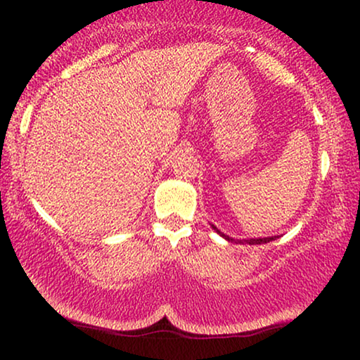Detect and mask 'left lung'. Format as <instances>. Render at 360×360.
I'll return each mask as SVG.
<instances>
[{
    "mask_svg": "<svg viewBox=\"0 0 360 360\" xmlns=\"http://www.w3.org/2000/svg\"><path fill=\"white\" fill-rule=\"evenodd\" d=\"M213 228H214V226H213ZM216 229V228H214ZM216 231H218V229H216ZM218 233H219V231H218ZM221 234V233H219ZM221 236H224V234H221ZM224 238H226V236H224ZM226 239H228V240H233V239H229V238H226ZM275 238H264V239H248V240H244V243H248V244H265V243H270V240H274ZM239 243H243V240H239Z\"/></svg>",
    "mask_w": 360,
    "mask_h": 360,
    "instance_id": "1",
    "label": "left lung"
}]
</instances>
